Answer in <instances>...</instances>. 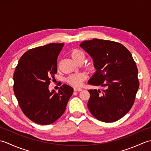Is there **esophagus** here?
<instances>
[{
  "label": "esophagus",
  "mask_w": 151,
  "mask_h": 151,
  "mask_svg": "<svg viewBox=\"0 0 151 151\" xmlns=\"http://www.w3.org/2000/svg\"><path fill=\"white\" fill-rule=\"evenodd\" d=\"M82 90V88H74V91H81Z\"/></svg>",
  "instance_id": "1"
}]
</instances>
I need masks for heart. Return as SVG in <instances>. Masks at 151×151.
Instances as JSON below:
<instances>
[{
	"label": "heart",
	"mask_w": 151,
	"mask_h": 151,
	"mask_svg": "<svg viewBox=\"0 0 151 151\" xmlns=\"http://www.w3.org/2000/svg\"><path fill=\"white\" fill-rule=\"evenodd\" d=\"M71 56L75 62H78L81 60H84V54L82 50L78 49H75L72 51ZM86 79V75L82 73H76L70 75L66 78V81L69 84L75 87H80L81 86L83 82Z\"/></svg>",
	"instance_id": "b5f03b06"
}]
</instances>
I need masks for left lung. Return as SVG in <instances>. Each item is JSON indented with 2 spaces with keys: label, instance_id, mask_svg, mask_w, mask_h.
Here are the masks:
<instances>
[{
  "label": "left lung",
  "instance_id": "1",
  "mask_svg": "<svg viewBox=\"0 0 151 151\" xmlns=\"http://www.w3.org/2000/svg\"><path fill=\"white\" fill-rule=\"evenodd\" d=\"M80 47L91 56L97 70L88 84L104 88L88 90L89 111L102 122L120 119L132 107L139 86L132 54L122 44L109 40L84 41Z\"/></svg>",
  "mask_w": 151,
  "mask_h": 151
}]
</instances>
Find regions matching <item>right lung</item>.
I'll use <instances>...</instances> for the list:
<instances>
[{
    "instance_id": "right-lung-1",
    "label": "right lung",
    "mask_w": 151,
    "mask_h": 151,
    "mask_svg": "<svg viewBox=\"0 0 151 151\" xmlns=\"http://www.w3.org/2000/svg\"><path fill=\"white\" fill-rule=\"evenodd\" d=\"M63 43H50L27 51L14 75V91L22 111L40 124H52L65 110L73 88L63 84L58 92L49 90L57 73V58Z\"/></svg>"
}]
</instances>
